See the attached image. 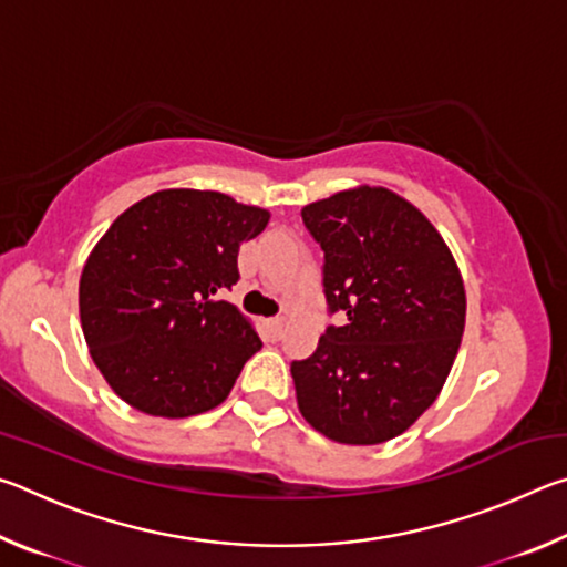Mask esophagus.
I'll use <instances>...</instances> for the list:
<instances>
[{
    "label": "esophagus",
    "instance_id": "esophagus-1",
    "mask_svg": "<svg viewBox=\"0 0 567 567\" xmlns=\"http://www.w3.org/2000/svg\"><path fill=\"white\" fill-rule=\"evenodd\" d=\"M282 328H285V320H282V318H272V320H267V330H270V338L280 340Z\"/></svg>",
    "mask_w": 567,
    "mask_h": 567
}]
</instances>
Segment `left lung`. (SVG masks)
<instances>
[{
	"instance_id": "left-lung-1",
	"label": "left lung",
	"mask_w": 567,
	"mask_h": 567,
	"mask_svg": "<svg viewBox=\"0 0 567 567\" xmlns=\"http://www.w3.org/2000/svg\"><path fill=\"white\" fill-rule=\"evenodd\" d=\"M324 252V297L348 324L292 362L297 408L320 435L380 445L437 400L465 330V285L435 225L398 192L358 185L302 207Z\"/></svg>"
}]
</instances>
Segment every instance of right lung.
I'll list each match as a JSON object with an SVG mask.
<instances>
[{
    "instance_id": "add662e5",
    "label": "right lung",
    "mask_w": 567,
    "mask_h": 567,
    "mask_svg": "<svg viewBox=\"0 0 567 567\" xmlns=\"http://www.w3.org/2000/svg\"><path fill=\"white\" fill-rule=\"evenodd\" d=\"M267 223L265 207L172 187L124 209L92 247L80 277L82 332L130 408L179 420L227 400L262 342L217 292L237 282V249Z\"/></svg>"
}]
</instances>
